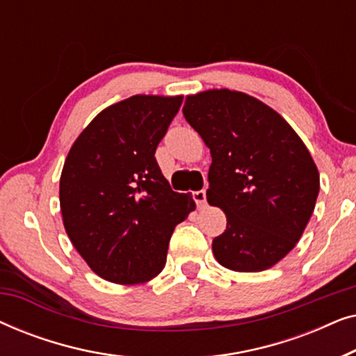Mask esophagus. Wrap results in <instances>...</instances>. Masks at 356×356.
<instances>
[{
	"label": "esophagus",
	"instance_id": "obj_1",
	"mask_svg": "<svg viewBox=\"0 0 356 356\" xmlns=\"http://www.w3.org/2000/svg\"><path fill=\"white\" fill-rule=\"evenodd\" d=\"M193 199H194V202H196L197 209L206 206V189H201V191H194Z\"/></svg>",
	"mask_w": 356,
	"mask_h": 356
}]
</instances>
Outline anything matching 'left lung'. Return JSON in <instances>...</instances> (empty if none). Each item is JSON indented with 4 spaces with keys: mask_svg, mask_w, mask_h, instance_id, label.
<instances>
[{
    "mask_svg": "<svg viewBox=\"0 0 356 356\" xmlns=\"http://www.w3.org/2000/svg\"><path fill=\"white\" fill-rule=\"evenodd\" d=\"M183 115L211 149L207 201L227 216L213 238L218 264L261 272L293 250L319 194V173L303 140L270 106L243 92L188 95Z\"/></svg>",
    "mask_w": 356,
    "mask_h": 356,
    "instance_id": "left-lung-1",
    "label": "left lung"
}]
</instances>
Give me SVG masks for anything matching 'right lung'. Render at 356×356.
<instances>
[{"label": "right lung", "mask_w": 356, "mask_h": 356, "mask_svg": "<svg viewBox=\"0 0 356 356\" xmlns=\"http://www.w3.org/2000/svg\"><path fill=\"white\" fill-rule=\"evenodd\" d=\"M183 97L133 95L100 111L67 154L60 179L66 233L92 270L144 284L167 262L175 227L196 209L175 193L155 150Z\"/></svg>", "instance_id": "1"}]
</instances>
